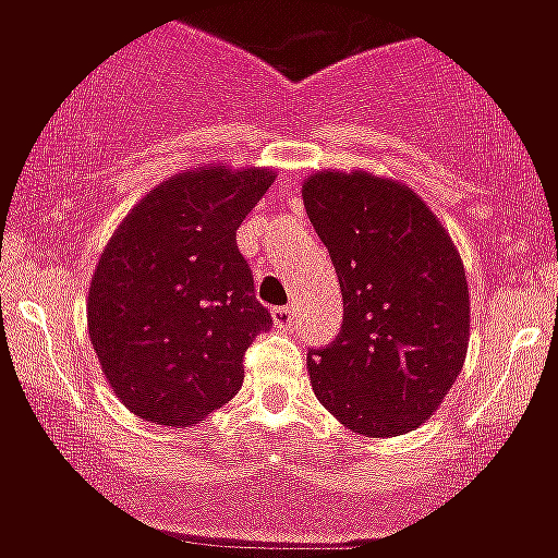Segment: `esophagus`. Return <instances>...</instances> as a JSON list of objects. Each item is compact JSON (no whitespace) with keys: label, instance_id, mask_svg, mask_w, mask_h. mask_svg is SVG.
<instances>
[{"label":"esophagus","instance_id":"obj_1","mask_svg":"<svg viewBox=\"0 0 558 558\" xmlns=\"http://www.w3.org/2000/svg\"><path fill=\"white\" fill-rule=\"evenodd\" d=\"M272 319L278 327H291V319H294V311L289 305H280V308H272Z\"/></svg>","mask_w":558,"mask_h":558}]
</instances>
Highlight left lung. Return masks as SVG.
I'll return each mask as SVG.
<instances>
[{
    "instance_id": "1",
    "label": "left lung",
    "mask_w": 558,
    "mask_h": 558,
    "mask_svg": "<svg viewBox=\"0 0 558 558\" xmlns=\"http://www.w3.org/2000/svg\"><path fill=\"white\" fill-rule=\"evenodd\" d=\"M303 201L343 300L338 336L308 347L316 399L352 432L404 435L435 413L465 363L471 305L460 253L397 181L316 173Z\"/></svg>"
}]
</instances>
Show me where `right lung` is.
Instances as JSON below:
<instances>
[{
    "label": "right lung",
    "instance_id": "1",
    "mask_svg": "<svg viewBox=\"0 0 558 558\" xmlns=\"http://www.w3.org/2000/svg\"><path fill=\"white\" fill-rule=\"evenodd\" d=\"M272 181L255 168L179 173L109 239L87 327L114 397L140 418L197 424L242 388L244 352L272 316L255 300L236 228Z\"/></svg>",
    "mask_w": 558,
    "mask_h": 558
}]
</instances>
